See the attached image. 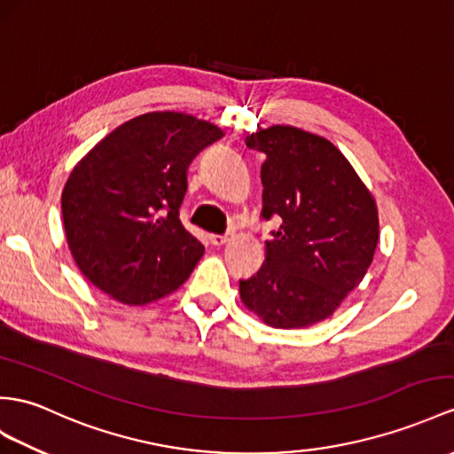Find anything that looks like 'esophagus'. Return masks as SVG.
I'll return each mask as SVG.
<instances>
[{
  "instance_id": "obj_1",
  "label": "esophagus",
  "mask_w": 454,
  "mask_h": 454,
  "mask_svg": "<svg viewBox=\"0 0 454 454\" xmlns=\"http://www.w3.org/2000/svg\"><path fill=\"white\" fill-rule=\"evenodd\" d=\"M233 233H225V235H209V242H212L214 247H221V245H227V242L233 240Z\"/></svg>"
}]
</instances>
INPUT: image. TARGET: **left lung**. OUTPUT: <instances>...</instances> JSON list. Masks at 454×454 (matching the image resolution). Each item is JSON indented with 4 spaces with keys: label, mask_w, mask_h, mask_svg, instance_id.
Returning <instances> with one entry per match:
<instances>
[{
    "label": "left lung",
    "mask_w": 454,
    "mask_h": 454,
    "mask_svg": "<svg viewBox=\"0 0 454 454\" xmlns=\"http://www.w3.org/2000/svg\"><path fill=\"white\" fill-rule=\"evenodd\" d=\"M265 153L262 217L281 227L265 262L240 281V301L265 325L298 329L333 314L364 279L380 240L378 204L350 161L327 138L291 125L247 137Z\"/></svg>",
    "instance_id": "1"
}]
</instances>
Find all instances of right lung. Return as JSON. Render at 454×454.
Instances as JSON below:
<instances>
[{
    "label": "right lung",
    "instance_id": "1",
    "mask_svg": "<svg viewBox=\"0 0 454 454\" xmlns=\"http://www.w3.org/2000/svg\"><path fill=\"white\" fill-rule=\"evenodd\" d=\"M221 137L194 115L150 112L119 125L74 165L61 212L88 281L121 304L144 306L189 279L204 245L179 219L186 171Z\"/></svg>",
    "mask_w": 454,
    "mask_h": 454
}]
</instances>
